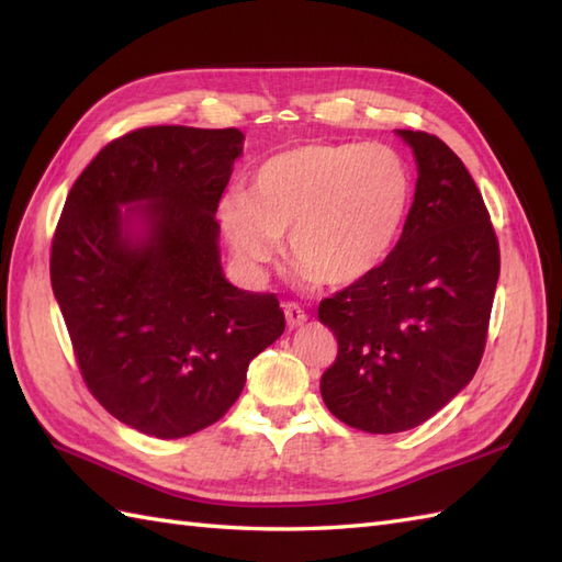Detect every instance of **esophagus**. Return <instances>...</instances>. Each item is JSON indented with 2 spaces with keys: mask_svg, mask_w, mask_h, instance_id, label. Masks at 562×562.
<instances>
[{
  "mask_svg": "<svg viewBox=\"0 0 562 562\" xmlns=\"http://www.w3.org/2000/svg\"><path fill=\"white\" fill-rule=\"evenodd\" d=\"M284 318H288L290 328H296L306 321V312L296 302H288V304H284Z\"/></svg>",
  "mask_w": 562,
  "mask_h": 562,
  "instance_id": "esophagus-1",
  "label": "esophagus"
}]
</instances>
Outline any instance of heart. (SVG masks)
Returning <instances> with one entry per match:
<instances>
[{"mask_svg":"<svg viewBox=\"0 0 562 562\" xmlns=\"http://www.w3.org/2000/svg\"><path fill=\"white\" fill-rule=\"evenodd\" d=\"M413 202V176L396 149L312 142L272 154L244 195L226 198L220 220L246 266L288 256L306 278L345 288L372 274L396 246Z\"/></svg>","mask_w":562,"mask_h":562,"instance_id":"obj_1","label":"heart"}]
</instances>
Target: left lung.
<instances>
[{
    "mask_svg": "<svg viewBox=\"0 0 562 562\" xmlns=\"http://www.w3.org/2000/svg\"><path fill=\"white\" fill-rule=\"evenodd\" d=\"M417 161L415 200L381 266L318 304L338 338L321 396L340 423L372 435L429 420L483 360L499 244L479 186L445 142L398 130Z\"/></svg>",
    "mask_w": 562,
    "mask_h": 562,
    "instance_id": "8db88e82",
    "label": "left lung"
}]
</instances>
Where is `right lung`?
Returning a JSON list of instances; mask_svg holds the SVG:
<instances>
[{"mask_svg": "<svg viewBox=\"0 0 562 562\" xmlns=\"http://www.w3.org/2000/svg\"><path fill=\"white\" fill-rule=\"evenodd\" d=\"M244 149L236 127H139L109 142L71 186L50 282L91 396L149 437L217 423L248 364L284 330L274 294L224 280L214 212ZM147 201V206L121 204ZM139 216L146 236L126 222Z\"/></svg>", "mask_w": 562, "mask_h": 562, "instance_id": "add662e5", "label": "right lung"}]
</instances>
